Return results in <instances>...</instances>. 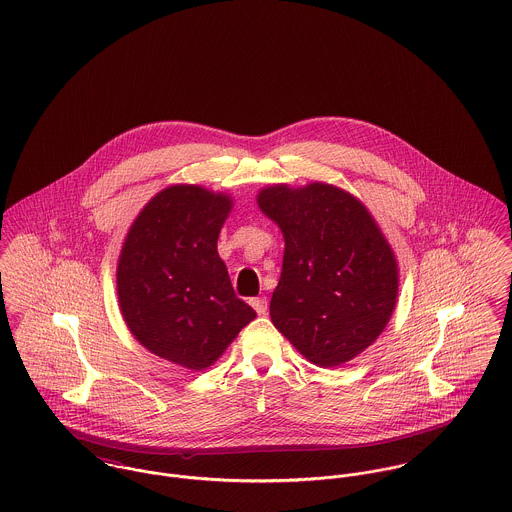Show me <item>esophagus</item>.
Segmentation results:
<instances>
[{
	"label": "esophagus",
	"instance_id": "1",
	"mask_svg": "<svg viewBox=\"0 0 512 512\" xmlns=\"http://www.w3.org/2000/svg\"><path fill=\"white\" fill-rule=\"evenodd\" d=\"M251 306L255 308V312H257L259 316H265V314H267V308H269V304H267V298H265V296L251 298Z\"/></svg>",
	"mask_w": 512,
	"mask_h": 512
}]
</instances>
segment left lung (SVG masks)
Segmentation results:
<instances>
[{"label":"left lung","mask_w":512,"mask_h":512,"mask_svg":"<svg viewBox=\"0 0 512 512\" xmlns=\"http://www.w3.org/2000/svg\"><path fill=\"white\" fill-rule=\"evenodd\" d=\"M257 202L284 237L275 328L318 367L353 359L381 336L397 304L389 241L369 210L332 184H275Z\"/></svg>","instance_id":"8db88e82"}]
</instances>
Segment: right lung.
I'll return each instance as SVG.
<instances>
[{
  "instance_id": "add662e5",
  "label": "right lung",
  "mask_w": 512,
  "mask_h": 512,
  "mask_svg": "<svg viewBox=\"0 0 512 512\" xmlns=\"http://www.w3.org/2000/svg\"><path fill=\"white\" fill-rule=\"evenodd\" d=\"M233 202L196 184L161 190L135 218L117 263V298L135 340L202 371L257 314L235 296L218 235Z\"/></svg>"
}]
</instances>
